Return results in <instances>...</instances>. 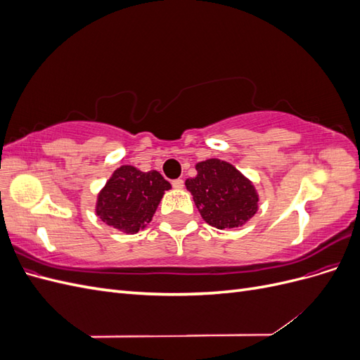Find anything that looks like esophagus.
I'll return each instance as SVG.
<instances>
[{
    "mask_svg": "<svg viewBox=\"0 0 360 360\" xmlns=\"http://www.w3.org/2000/svg\"><path fill=\"white\" fill-rule=\"evenodd\" d=\"M184 186V181L181 179H177V180H172V188L174 189H181Z\"/></svg>",
    "mask_w": 360,
    "mask_h": 360,
    "instance_id": "obj_1",
    "label": "esophagus"
}]
</instances>
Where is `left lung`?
Returning <instances> with one entry per match:
<instances>
[{
    "label": "left lung",
    "mask_w": 360,
    "mask_h": 360,
    "mask_svg": "<svg viewBox=\"0 0 360 360\" xmlns=\"http://www.w3.org/2000/svg\"><path fill=\"white\" fill-rule=\"evenodd\" d=\"M197 176L186 180L202 219L225 230L246 224L258 210V193L252 181L221 159H207L195 165Z\"/></svg>",
    "instance_id": "obj_1"
}]
</instances>
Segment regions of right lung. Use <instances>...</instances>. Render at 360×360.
<instances>
[{"label": "right lung", "instance_id": "obj_1", "mask_svg": "<svg viewBox=\"0 0 360 360\" xmlns=\"http://www.w3.org/2000/svg\"><path fill=\"white\" fill-rule=\"evenodd\" d=\"M171 184L158 171L117 168L97 195L96 214L115 230L135 234L147 226Z\"/></svg>", "mask_w": 360, "mask_h": 360}]
</instances>
